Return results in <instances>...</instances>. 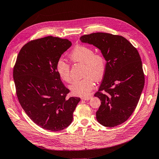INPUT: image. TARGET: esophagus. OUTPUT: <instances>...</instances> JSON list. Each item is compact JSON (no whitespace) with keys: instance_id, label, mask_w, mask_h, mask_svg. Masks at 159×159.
Returning a JSON list of instances; mask_svg holds the SVG:
<instances>
[{"instance_id":"1","label":"esophagus","mask_w":159,"mask_h":159,"mask_svg":"<svg viewBox=\"0 0 159 159\" xmlns=\"http://www.w3.org/2000/svg\"><path fill=\"white\" fill-rule=\"evenodd\" d=\"M91 98V96H85V97L81 98V99L83 100H89Z\"/></svg>"}]
</instances>
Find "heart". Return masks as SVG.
Returning <instances> with one entry per match:
<instances>
[{"mask_svg":"<svg viewBox=\"0 0 159 159\" xmlns=\"http://www.w3.org/2000/svg\"><path fill=\"white\" fill-rule=\"evenodd\" d=\"M69 57L71 61L84 64L85 78L75 81L70 86V89L74 95L85 97L94 88V80L99 81L103 78L106 68L105 60L102 54L94 53L91 48L83 45L75 46ZM56 70L62 80L70 82L71 78L70 66L64 59L60 58L57 60Z\"/></svg>","mask_w":159,"mask_h":159,"instance_id":"heart-1","label":"heart"}]
</instances>
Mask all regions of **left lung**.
<instances>
[{
    "instance_id": "left-lung-1",
    "label": "left lung",
    "mask_w": 159,
    "mask_h": 159,
    "mask_svg": "<svg viewBox=\"0 0 159 159\" xmlns=\"http://www.w3.org/2000/svg\"><path fill=\"white\" fill-rule=\"evenodd\" d=\"M80 40L98 48L107 61L103 81L95 94L101 100L96 118L105 127L117 126L131 116L140 99L145 85L141 57L121 36L97 32L84 35Z\"/></svg>"
}]
</instances>
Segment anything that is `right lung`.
Listing matches in <instances>:
<instances>
[{
  "mask_svg": "<svg viewBox=\"0 0 159 159\" xmlns=\"http://www.w3.org/2000/svg\"><path fill=\"white\" fill-rule=\"evenodd\" d=\"M71 46L68 39L47 36L28 42L13 70L16 95L33 122L50 131L68 127L80 98H67L70 90L61 81L56 63Z\"/></svg>",
  "mask_w": 159,
  "mask_h": 159,
  "instance_id": "obj_1",
  "label": "right lung"
}]
</instances>
